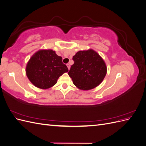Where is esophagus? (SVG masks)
I'll list each match as a JSON object with an SVG mask.
<instances>
[{
  "label": "esophagus",
  "instance_id": "34e87169",
  "mask_svg": "<svg viewBox=\"0 0 146 146\" xmlns=\"http://www.w3.org/2000/svg\"><path fill=\"white\" fill-rule=\"evenodd\" d=\"M66 65H67V66H68V69H70V64L68 63V64H66Z\"/></svg>",
  "mask_w": 146,
  "mask_h": 146
}]
</instances>
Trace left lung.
Segmentation results:
<instances>
[{
  "label": "left lung",
  "mask_w": 146,
  "mask_h": 146,
  "mask_svg": "<svg viewBox=\"0 0 146 146\" xmlns=\"http://www.w3.org/2000/svg\"><path fill=\"white\" fill-rule=\"evenodd\" d=\"M74 63L68 72L74 85L84 91L99 86L107 74V68L98 52L91 49L80 50L73 56Z\"/></svg>",
  "instance_id": "obj_1"
}]
</instances>
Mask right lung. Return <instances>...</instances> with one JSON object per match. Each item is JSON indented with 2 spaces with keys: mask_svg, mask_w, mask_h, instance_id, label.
Here are the masks:
<instances>
[{
  "mask_svg": "<svg viewBox=\"0 0 146 146\" xmlns=\"http://www.w3.org/2000/svg\"><path fill=\"white\" fill-rule=\"evenodd\" d=\"M25 72L34 86L46 90L54 86L58 78L68 72V68L55 51L41 49L31 56L26 66Z\"/></svg>",
  "mask_w": 146,
  "mask_h": 146,
  "instance_id": "right-lung-1",
  "label": "right lung"
}]
</instances>
